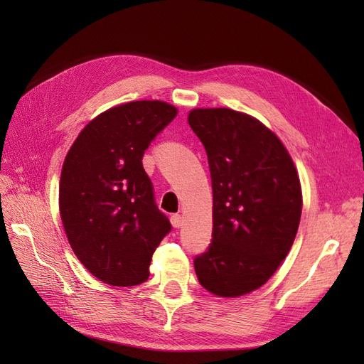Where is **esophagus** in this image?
Here are the masks:
<instances>
[{
  "label": "esophagus",
  "instance_id": "34e87169",
  "mask_svg": "<svg viewBox=\"0 0 364 364\" xmlns=\"http://www.w3.org/2000/svg\"><path fill=\"white\" fill-rule=\"evenodd\" d=\"M170 222H171V225H173V228H176V229H179L182 225H183V218H182V215L181 214H174V215H171V218H170Z\"/></svg>",
  "mask_w": 364,
  "mask_h": 364
}]
</instances>
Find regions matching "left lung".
<instances>
[{
	"label": "left lung",
	"instance_id": "1",
	"mask_svg": "<svg viewBox=\"0 0 364 364\" xmlns=\"http://www.w3.org/2000/svg\"><path fill=\"white\" fill-rule=\"evenodd\" d=\"M188 123L213 181V241L194 259L197 279L218 297L252 293L293 246L302 214L299 174L282 141L255 117L197 107Z\"/></svg>",
	"mask_w": 364,
	"mask_h": 364
}]
</instances>
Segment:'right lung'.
<instances>
[{"label": "right lung", "instance_id": "1", "mask_svg": "<svg viewBox=\"0 0 364 364\" xmlns=\"http://www.w3.org/2000/svg\"><path fill=\"white\" fill-rule=\"evenodd\" d=\"M178 115L161 100L114 106L87 123L63 161L59 211L75 257L115 287L147 281L151 255L171 225L153 199L142 155Z\"/></svg>", "mask_w": 364, "mask_h": 364}]
</instances>
